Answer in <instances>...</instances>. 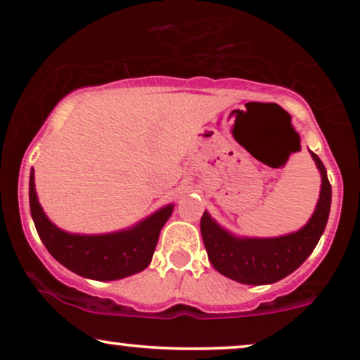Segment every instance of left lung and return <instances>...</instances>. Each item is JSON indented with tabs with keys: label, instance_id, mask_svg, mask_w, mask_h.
Wrapping results in <instances>:
<instances>
[{
	"label": "left lung",
	"instance_id": "obj_1",
	"mask_svg": "<svg viewBox=\"0 0 360 360\" xmlns=\"http://www.w3.org/2000/svg\"><path fill=\"white\" fill-rule=\"evenodd\" d=\"M310 155L322 175V187L314 215L300 231L280 238H239L219 226L205 210L200 219L202 239L219 273L243 285H271L298 269L314 252L330 214L332 187L322 160L314 151Z\"/></svg>",
	"mask_w": 360,
	"mask_h": 360
}]
</instances>
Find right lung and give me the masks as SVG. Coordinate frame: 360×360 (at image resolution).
<instances>
[{"mask_svg":"<svg viewBox=\"0 0 360 360\" xmlns=\"http://www.w3.org/2000/svg\"><path fill=\"white\" fill-rule=\"evenodd\" d=\"M168 204L129 229L111 234H70L46 217L35 190V172H30V212L46 251L67 269L97 281H112L148 268L153 257L160 231L170 219Z\"/></svg>","mask_w":360,"mask_h":360,"instance_id":"right-lung-1","label":"right lung"}]
</instances>
